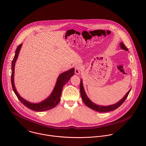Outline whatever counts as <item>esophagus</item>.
<instances>
[{"label": "esophagus", "mask_w": 146, "mask_h": 146, "mask_svg": "<svg viewBox=\"0 0 146 146\" xmlns=\"http://www.w3.org/2000/svg\"><path fill=\"white\" fill-rule=\"evenodd\" d=\"M82 71V67L79 64H77L75 67V72L77 75H80Z\"/></svg>", "instance_id": "esophagus-1"}]
</instances>
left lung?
Listing matches in <instances>:
<instances>
[{"label":"left lung","mask_w":146,"mask_h":146,"mask_svg":"<svg viewBox=\"0 0 146 146\" xmlns=\"http://www.w3.org/2000/svg\"><path fill=\"white\" fill-rule=\"evenodd\" d=\"M121 48L123 50H125L126 51H128V49L125 46L123 42H120V44ZM80 94H81V96L82 98V100L83 101L84 104H86L88 107H89L90 108L98 111L99 112H110V111H113L115 110H116V108H117L118 107H119L121 104H123V102L125 101V100L126 99L127 97L128 96L130 90H131V88L130 89H129V90L127 92V93L125 95V96L120 100L118 102H117L115 104H112V105H110V106H99L98 104H95L93 102H92L90 99L87 97L85 92L84 90V88L83 84V80L81 79L80 80Z\"/></svg>","instance_id":"obj_1"}]
</instances>
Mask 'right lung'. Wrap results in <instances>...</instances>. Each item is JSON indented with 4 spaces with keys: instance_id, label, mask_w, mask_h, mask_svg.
<instances>
[{
    "instance_id": "1",
    "label": "right lung",
    "mask_w": 146,
    "mask_h": 146,
    "mask_svg": "<svg viewBox=\"0 0 146 146\" xmlns=\"http://www.w3.org/2000/svg\"><path fill=\"white\" fill-rule=\"evenodd\" d=\"M22 44H21L20 45H19L17 46V48L16 50L15 57H14L13 60L12 62L11 83H12L13 90L21 103L22 104H24L27 108H30V110H32L33 111H37V112H40V111H46V110L52 109V108L55 107L60 102L61 96L62 94L63 87L68 82V80L70 79L71 76H72L74 75L75 69H74V68H72L71 69L61 74L58 76L57 82H56L55 86H54L52 93L45 100L42 101L41 102L37 103V104L29 102L27 101H26V100L23 99L22 97L20 96V94L18 93V92L15 88V83H14L15 63H16L17 59L18 58L19 52H20L21 47H22Z\"/></svg>"
}]
</instances>
